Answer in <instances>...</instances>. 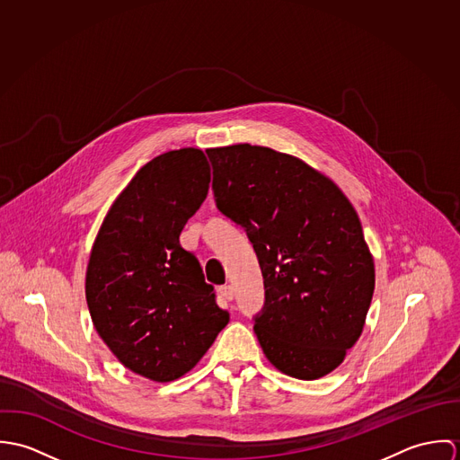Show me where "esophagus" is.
Returning <instances> with one entry per match:
<instances>
[{"label": "esophagus", "mask_w": 460, "mask_h": 460, "mask_svg": "<svg viewBox=\"0 0 460 460\" xmlns=\"http://www.w3.org/2000/svg\"><path fill=\"white\" fill-rule=\"evenodd\" d=\"M219 294L223 299L226 301H232L234 299V288L230 285H225V287H219Z\"/></svg>", "instance_id": "obj_1"}]
</instances>
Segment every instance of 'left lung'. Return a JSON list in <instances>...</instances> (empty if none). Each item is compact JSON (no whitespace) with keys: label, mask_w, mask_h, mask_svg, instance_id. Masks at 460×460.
Masks as SVG:
<instances>
[{"label":"left lung","mask_w":460,"mask_h":460,"mask_svg":"<svg viewBox=\"0 0 460 460\" xmlns=\"http://www.w3.org/2000/svg\"><path fill=\"white\" fill-rule=\"evenodd\" d=\"M207 155L216 207L246 230L262 269L253 329L263 354L290 377H324L358 341L374 296V261L354 207L292 155L248 143Z\"/></svg>","instance_id":"1"}]
</instances>
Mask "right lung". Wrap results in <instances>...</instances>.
I'll use <instances>...</instances> for the list:
<instances>
[{"mask_svg": "<svg viewBox=\"0 0 460 460\" xmlns=\"http://www.w3.org/2000/svg\"><path fill=\"white\" fill-rule=\"evenodd\" d=\"M208 182L201 150L157 155L115 199L92 248V323L126 368L155 383L190 372L230 319L179 241Z\"/></svg>", "mask_w": 460, "mask_h": 460, "instance_id": "add662e5", "label": "right lung"}]
</instances>
